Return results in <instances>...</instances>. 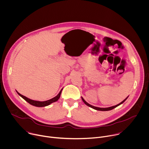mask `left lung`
I'll use <instances>...</instances> for the list:
<instances>
[{"instance_id":"obj_1","label":"left lung","mask_w":149,"mask_h":149,"mask_svg":"<svg viewBox=\"0 0 149 149\" xmlns=\"http://www.w3.org/2000/svg\"><path fill=\"white\" fill-rule=\"evenodd\" d=\"M128 98V97H127L125 100H124L122 102H121L120 104H117V105H114V106H113V107H108V108H100V107H94V106H93V105H90V104H89L88 103H87L86 101H85L84 100V98H82V101H83V102L86 104L87 105H88V106H89V107H91V108H93V109H95V110H98V111H109V110H113V109H114V108H116V107H117V106H118V105H120V104H123L126 100H127V98Z\"/></svg>"}]
</instances>
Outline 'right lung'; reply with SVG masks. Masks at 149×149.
<instances>
[{
    "label": "right lung",
    "mask_w": 149,
    "mask_h": 149,
    "mask_svg": "<svg viewBox=\"0 0 149 149\" xmlns=\"http://www.w3.org/2000/svg\"><path fill=\"white\" fill-rule=\"evenodd\" d=\"M62 89L60 91L59 93L55 97H54L53 98L51 99V100H47V101H35V100H31L27 97H26L25 96H24L22 95V94H20V93H19L17 91V94L21 97H22L25 101H26L28 103H29L30 104L32 105H34V106H36V107H45V106H47L48 105H49L50 104L54 102H55L61 96V92H62Z\"/></svg>",
    "instance_id": "obj_1"
}]
</instances>
